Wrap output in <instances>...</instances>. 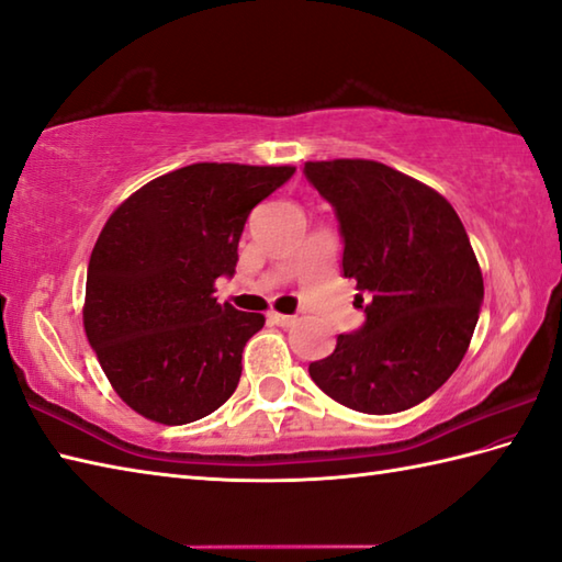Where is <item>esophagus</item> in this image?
I'll list each match as a JSON object with an SVG mask.
<instances>
[{
  "mask_svg": "<svg viewBox=\"0 0 562 562\" xmlns=\"http://www.w3.org/2000/svg\"><path fill=\"white\" fill-rule=\"evenodd\" d=\"M270 322H272V324H278V326H282V328H290V326H294V324H296V316L272 312V314H270Z\"/></svg>",
  "mask_w": 562,
  "mask_h": 562,
  "instance_id": "34e87169",
  "label": "esophagus"
}]
</instances>
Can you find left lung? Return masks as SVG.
Instances as JSON below:
<instances>
[{
	"instance_id": "1",
	"label": "left lung",
	"mask_w": 562,
	"mask_h": 562,
	"mask_svg": "<svg viewBox=\"0 0 562 562\" xmlns=\"http://www.w3.org/2000/svg\"><path fill=\"white\" fill-rule=\"evenodd\" d=\"M304 178L334 206L366 310L310 375L348 409H412L453 375L477 326L485 284L465 226L431 187L375 160L306 162Z\"/></svg>"
}]
</instances>
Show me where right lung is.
Returning a JSON list of instances; mask_svg holds the SVG:
<instances>
[{"label":"right lung","mask_w":562,"mask_h":562,"mask_svg":"<svg viewBox=\"0 0 562 562\" xmlns=\"http://www.w3.org/2000/svg\"><path fill=\"white\" fill-rule=\"evenodd\" d=\"M294 175L290 165L194 162L143 184L99 234L85 294V334L131 409L180 426L216 412L266 316L218 304L234 278L252 206Z\"/></svg>","instance_id":"obj_1"}]
</instances>
